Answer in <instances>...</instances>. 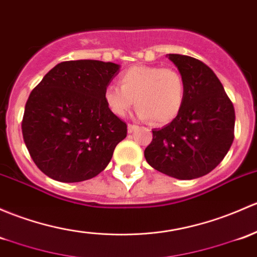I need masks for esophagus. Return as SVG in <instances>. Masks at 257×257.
<instances>
[{
  "instance_id": "34e87169",
  "label": "esophagus",
  "mask_w": 257,
  "mask_h": 257,
  "mask_svg": "<svg viewBox=\"0 0 257 257\" xmlns=\"http://www.w3.org/2000/svg\"><path fill=\"white\" fill-rule=\"evenodd\" d=\"M138 125L136 124H128V133H133L134 131H137Z\"/></svg>"
}]
</instances>
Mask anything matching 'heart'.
Instances as JSON below:
<instances>
[{
	"instance_id": "obj_1",
	"label": "heart",
	"mask_w": 257,
	"mask_h": 257,
	"mask_svg": "<svg viewBox=\"0 0 257 257\" xmlns=\"http://www.w3.org/2000/svg\"><path fill=\"white\" fill-rule=\"evenodd\" d=\"M119 82L103 93L108 109L117 117H125L137 103L140 119L166 124L177 117L185 101V80L171 67L133 66L121 74Z\"/></svg>"
}]
</instances>
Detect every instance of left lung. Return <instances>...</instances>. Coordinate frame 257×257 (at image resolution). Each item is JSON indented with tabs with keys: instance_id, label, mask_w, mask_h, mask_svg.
Masks as SVG:
<instances>
[{
	"instance_id": "left-lung-1",
	"label": "left lung",
	"mask_w": 257,
	"mask_h": 257,
	"mask_svg": "<svg viewBox=\"0 0 257 257\" xmlns=\"http://www.w3.org/2000/svg\"><path fill=\"white\" fill-rule=\"evenodd\" d=\"M167 56L185 80V101L171 123L154 129L144 156L151 167L167 176L193 180L209 174L228 154L235 110L210 67L187 55Z\"/></svg>"
}]
</instances>
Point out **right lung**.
<instances>
[{
	"label": "right lung",
	"mask_w": 257,
	"mask_h": 257,
	"mask_svg": "<svg viewBox=\"0 0 257 257\" xmlns=\"http://www.w3.org/2000/svg\"><path fill=\"white\" fill-rule=\"evenodd\" d=\"M120 66L99 60L63 61L29 94L22 133L32 159L47 176L81 182L103 171L126 124L103 93Z\"/></svg>",
	"instance_id": "obj_1"
}]
</instances>
